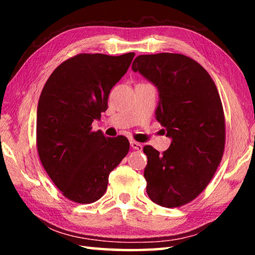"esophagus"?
Masks as SVG:
<instances>
[{"label": "esophagus", "mask_w": 255, "mask_h": 255, "mask_svg": "<svg viewBox=\"0 0 255 255\" xmlns=\"http://www.w3.org/2000/svg\"><path fill=\"white\" fill-rule=\"evenodd\" d=\"M130 146L133 149L138 150V152H141V149H143V145H141L140 143H137V141H135V140L130 141Z\"/></svg>", "instance_id": "34e87169"}]
</instances>
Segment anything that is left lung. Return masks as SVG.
<instances>
[{
  "label": "left lung",
  "instance_id": "8db88e82",
  "mask_svg": "<svg viewBox=\"0 0 255 255\" xmlns=\"http://www.w3.org/2000/svg\"><path fill=\"white\" fill-rule=\"evenodd\" d=\"M156 86V120L172 138L159 154L146 145L144 170L150 200L166 208L189 204L204 191L222 161L225 116L215 82L196 60L182 54L139 55L132 63Z\"/></svg>",
  "mask_w": 255,
  "mask_h": 255
}]
</instances>
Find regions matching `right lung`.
Returning <instances> with one entry per match:
<instances>
[{"label":"right lung","mask_w":255,"mask_h":255,"mask_svg":"<svg viewBox=\"0 0 255 255\" xmlns=\"http://www.w3.org/2000/svg\"><path fill=\"white\" fill-rule=\"evenodd\" d=\"M135 53L79 54L51 73L37 109V149L42 166L64 197L92 204L105 195L109 173L129 150L125 136L92 130L108 109L112 86Z\"/></svg>","instance_id":"obj_1"}]
</instances>
